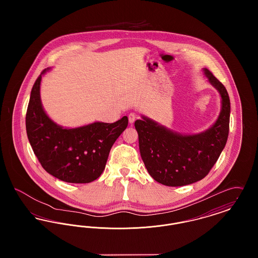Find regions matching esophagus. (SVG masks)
<instances>
[{
  "instance_id": "1",
  "label": "esophagus",
  "mask_w": 258,
  "mask_h": 258,
  "mask_svg": "<svg viewBox=\"0 0 258 258\" xmlns=\"http://www.w3.org/2000/svg\"><path fill=\"white\" fill-rule=\"evenodd\" d=\"M136 118H137V115L135 114V112H131V113L128 114V122H130V123H135Z\"/></svg>"
}]
</instances>
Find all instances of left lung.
Segmentation results:
<instances>
[{"mask_svg":"<svg viewBox=\"0 0 258 258\" xmlns=\"http://www.w3.org/2000/svg\"><path fill=\"white\" fill-rule=\"evenodd\" d=\"M204 73L221 97V114L206 132L182 135L146 117L135 121L143 162L154 180L164 185L181 186L202 180L226 144L230 119L229 96L225 87L209 70L204 69Z\"/></svg>","mask_w":258,"mask_h":258,"instance_id":"obj_1","label":"left lung"}]
</instances>
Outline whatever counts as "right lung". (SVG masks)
<instances>
[{"label":"right lung","instance_id":"1","mask_svg":"<svg viewBox=\"0 0 258 258\" xmlns=\"http://www.w3.org/2000/svg\"><path fill=\"white\" fill-rule=\"evenodd\" d=\"M43 70L32 88L26 113V131L41 166L67 183L86 184L104 170L111 147L126 128V116L115 123H91L62 128L51 121L42 108L39 86Z\"/></svg>","mask_w":258,"mask_h":258}]
</instances>
